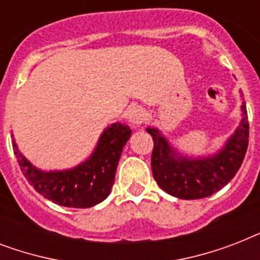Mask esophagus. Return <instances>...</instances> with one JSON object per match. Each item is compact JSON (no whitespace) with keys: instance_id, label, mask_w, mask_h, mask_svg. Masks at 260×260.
<instances>
[{"instance_id":"34e87169","label":"esophagus","mask_w":260,"mask_h":260,"mask_svg":"<svg viewBox=\"0 0 260 260\" xmlns=\"http://www.w3.org/2000/svg\"><path fill=\"white\" fill-rule=\"evenodd\" d=\"M144 117H146V113L140 106H132L128 110V118H129V122L132 125L139 126L144 121Z\"/></svg>"}]
</instances>
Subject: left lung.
<instances>
[{"label":"left lung","mask_w":260,"mask_h":260,"mask_svg":"<svg viewBox=\"0 0 260 260\" xmlns=\"http://www.w3.org/2000/svg\"><path fill=\"white\" fill-rule=\"evenodd\" d=\"M242 113L243 120L234 136L210 158H181L156 128H147L154 140L151 169L160 189L181 200H200L222 189L240 169L248 147L250 124L246 102H243Z\"/></svg>","instance_id":"obj_1"}]
</instances>
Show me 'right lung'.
Returning a JSON list of instances; mask_svg holds the SVG:
<instances>
[{
    "instance_id": "right-lung-1",
    "label": "right lung",
    "mask_w": 260,
    "mask_h": 260,
    "mask_svg": "<svg viewBox=\"0 0 260 260\" xmlns=\"http://www.w3.org/2000/svg\"><path fill=\"white\" fill-rule=\"evenodd\" d=\"M131 136L128 125L116 122L104 131L94 154L73 170L44 171L34 167L13 143V152L29 185L43 197L67 208H91L104 201L114 183L122 148Z\"/></svg>"
}]
</instances>
